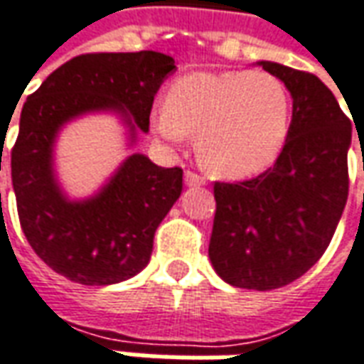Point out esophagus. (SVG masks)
<instances>
[{
    "label": "esophagus",
    "mask_w": 364,
    "mask_h": 364,
    "mask_svg": "<svg viewBox=\"0 0 364 364\" xmlns=\"http://www.w3.org/2000/svg\"><path fill=\"white\" fill-rule=\"evenodd\" d=\"M185 185L187 187H201V185H205V179L195 171H185Z\"/></svg>",
    "instance_id": "esophagus-1"
}]
</instances>
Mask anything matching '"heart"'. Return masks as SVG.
<instances>
[{"mask_svg":"<svg viewBox=\"0 0 364 364\" xmlns=\"http://www.w3.org/2000/svg\"><path fill=\"white\" fill-rule=\"evenodd\" d=\"M163 139L197 135V155L209 171L241 179L269 169L291 129V97L265 71H197L179 77L167 103L151 111Z\"/></svg>","mask_w":364,"mask_h":364,"instance_id":"b5f03b06","label":"heart"}]
</instances>
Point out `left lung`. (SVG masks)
<instances>
[{"mask_svg":"<svg viewBox=\"0 0 364 364\" xmlns=\"http://www.w3.org/2000/svg\"><path fill=\"white\" fill-rule=\"evenodd\" d=\"M293 97L291 129L273 167L249 181L213 187L209 259L229 285L279 289L327 251L348 197L350 121L313 73L259 61Z\"/></svg>","mask_w":364,"mask_h":364,"instance_id":"1","label":"left lung"}]
</instances>
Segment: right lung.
Returning <instances> with one entry per match:
<instances>
[{
	"instance_id": "1",
	"label": "right lung",
	"mask_w": 364,
	"mask_h": 364,
	"mask_svg": "<svg viewBox=\"0 0 364 364\" xmlns=\"http://www.w3.org/2000/svg\"><path fill=\"white\" fill-rule=\"evenodd\" d=\"M173 71V58L159 51L85 53L23 103L11 149L19 223L37 257L73 283L113 285L147 267L155 231L181 195L183 169L133 153L93 197L71 201L53 169L58 133L81 115L113 111L135 143L137 131H149L155 93Z\"/></svg>"
}]
</instances>
